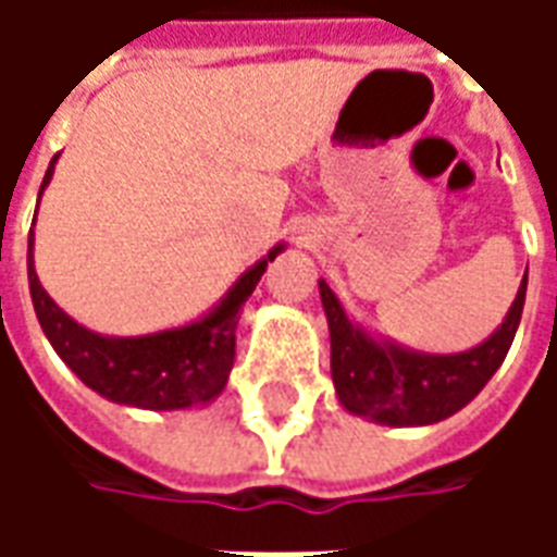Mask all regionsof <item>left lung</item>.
I'll return each instance as SVG.
<instances>
[{
    "label": "left lung",
    "mask_w": 557,
    "mask_h": 557,
    "mask_svg": "<svg viewBox=\"0 0 557 557\" xmlns=\"http://www.w3.org/2000/svg\"><path fill=\"white\" fill-rule=\"evenodd\" d=\"M528 274L504 322L480 346L456 355H426L373 337L351 322L325 280L319 295L331 331V375L343 409L382 426H426L466 409L502 367L525 307Z\"/></svg>",
    "instance_id": "left-lung-1"
}]
</instances>
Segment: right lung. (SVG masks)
I'll use <instances>...</instances> for the list:
<instances>
[{
  "label": "right lung",
  "mask_w": 557,
  "mask_h": 557,
  "mask_svg": "<svg viewBox=\"0 0 557 557\" xmlns=\"http://www.w3.org/2000/svg\"><path fill=\"white\" fill-rule=\"evenodd\" d=\"M55 154L47 166L41 194L53 178ZM41 202V196H38ZM38 214V211H35ZM35 232H29V292L41 331L50 339L55 355L77 373V379L95 394L119 406L148 411H182L208 406L226 387L232 361H235V327L244 301L253 295L256 283L265 274L268 262L286 250V244L271 247L256 265L232 283L206 315L182 327H166L143 337H107L89 331L47 295L35 274Z\"/></svg>",
  "instance_id": "right-lung-1"
}]
</instances>
